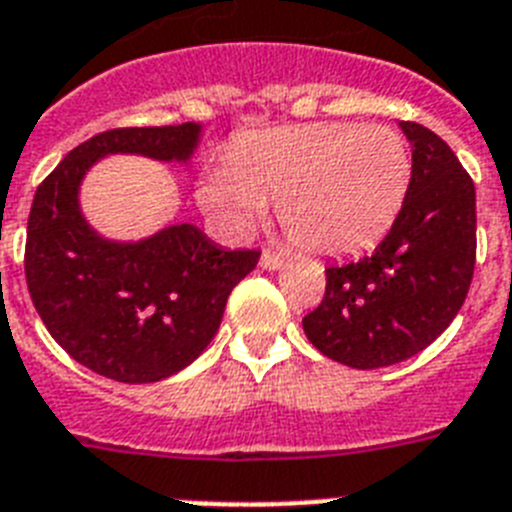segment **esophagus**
Listing matches in <instances>:
<instances>
[{"mask_svg": "<svg viewBox=\"0 0 512 512\" xmlns=\"http://www.w3.org/2000/svg\"><path fill=\"white\" fill-rule=\"evenodd\" d=\"M283 262H286V260H283L281 255H275V252H270V250L262 252V257H260V265L265 270H278L283 265Z\"/></svg>", "mask_w": 512, "mask_h": 512, "instance_id": "obj_1", "label": "esophagus"}]
</instances>
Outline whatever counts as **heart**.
Masks as SVG:
<instances>
[{
	"label": "heart",
	"instance_id": "heart-1",
	"mask_svg": "<svg viewBox=\"0 0 512 512\" xmlns=\"http://www.w3.org/2000/svg\"><path fill=\"white\" fill-rule=\"evenodd\" d=\"M412 182L410 146L381 123L327 121L252 133L206 175L201 203L247 229L275 198V219L296 247L348 255L379 242Z\"/></svg>",
	"mask_w": 512,
	"mask_h": 512
}]
</instances>
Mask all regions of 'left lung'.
Segmentation results:
<instances>
[{"mask_svg":"<svg viewBox=\"0 0 512 512\" xmlns=\"http://www.w3.org/2000/svg\"><path fill=\"white\" fill-rule=\"evenodd\" d=\"M412 182L389 234L368 257L330 265L322 304L304 317L319 353L350 368H384L425 350L459 314L477 262V193L451 146L420 123Z\"/></svg>","mask_w":512,"mask_h":512,"instance_id":"left-lung-1","label":"left lung"}]
</instances>
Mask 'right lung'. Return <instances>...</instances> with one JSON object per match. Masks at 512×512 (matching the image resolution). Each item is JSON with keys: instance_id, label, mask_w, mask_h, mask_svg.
<instances>
[{"instance_id": "1", "label": "right lung", "mask_w": 512, "mask_h": 512, "mask_svg": "<svg viewBox=\"0 0 512 512\" xmlns=\"http://www.w3.org/2000/svg\"><path fill=\"white\" fill-rule=\"evenodd\" d=\"M201 126L110 128L38 185L28 219L25 278L46 330L105 379L151 384L182 371L219 330L231 288L260 260L226 252L198 226L175 224L136 244L102 239L79 211V182L105 154L188 162Z\"/></svg>"}]
</instances>
